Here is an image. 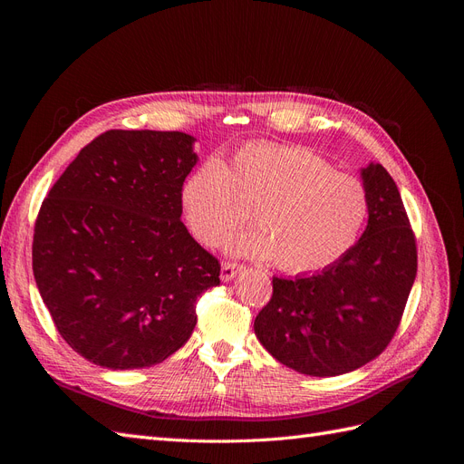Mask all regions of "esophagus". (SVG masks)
<instances>
[{
    "mask_svg": "<svg viewBox=\"0 0 464 464\" xmlns=\"http://www.w3.org/2000/svg\"><path fill=\"white\" fill-rule=\"evenodd\" d=\"M242 269H244V265H240V263L224 261L220 266V278L224 280V283H228V280H232Z\"/></svg>",
    "mask_w": 464,
    "mask_h": 464,
    "instance_id": "obj_1",
    "label": "esophagus"
}]
</instances>
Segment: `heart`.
<instances>
[{
	"instance_id": "heart-1",
	"label": "heart",
	"mask_w": 464,
	"mask_h": 464,
	"mask_svg": "<svg viewBox=\"0 0 464 464\" xmlns=\"http://www.w3.org/2000/svg\"><path fill=\"white\" fill-rule=\"evenodd\" d=\"M191 234L218 246L256 213L261 230L236 236L237 256L273 259L290 275L325 271L358 242L368 218V191L304 147L251 143L230 166L205 160L179 191Z\"/></svg>"
}]
</instances>
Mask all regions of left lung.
<instances>
[{"instance_id":"8db88e82","label":"left lung","mask_w":464,"mask_h":464,"mask_svg":"<svg viewBox=\"0 0 464 464\" xmlns=\"http://www.w3.org/2000/svg\"><path fill=\"white\" fill-rule=\"evenodd\" d=\"M362 178L370 217L360 240L325 271L273 276V296L254 323L271 356L305 375L348 373L382 354L416 278V237L397 184L382 164Z\"/></svg>"}]
</instances>
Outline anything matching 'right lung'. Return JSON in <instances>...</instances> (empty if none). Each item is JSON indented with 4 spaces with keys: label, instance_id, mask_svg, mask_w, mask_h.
I'll return each instance as SVG.
<instances>
[{
    "label": "right lung",
    "instance_id": "obj_1",
    "mask_svg": "<svg viewBox=\"0 0 464 464\" xmlns=\"http://www.w3.org/2000/svg\"><path fill=\"white\" fill-rule=\"evenodd\" d=\"M181 131L110 130L82 147L42 201L33 273L62 339L110 370L150 368L191 336L220 263L181 222L198 162Z\"/></svg>",
    "mask_w": 464,
    "mask_h": 464
}]
</instances>
